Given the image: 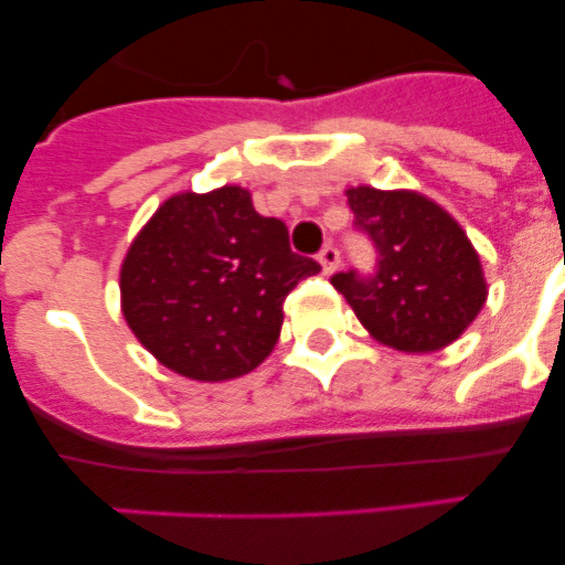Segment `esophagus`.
Wrapping results in <instances>:
<instances>
[{"mask_svg":"<svg viewBox=\"0 0 565 565\" xmlns=\"http://www.w3.org/2000/svg\"><path fill=\"white\" fill-rule=\"evenodd\" d=\"M317 259L326 274H333L339 266H342V254H339V248L331 246V243H328V246H322V252H319Z\"/></svg>","mask_w":565,"mask_h":565,"instance_id":"obj_1","label":"esophagus"}]
</instances>
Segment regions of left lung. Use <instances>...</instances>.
<instances>
[{"label": "left lung", "mask_w": 565, "mask_h": 565, "mask_svg": "<svg viewBox=\"0 0 565 565\" xmlns=\"http://www.w3.org/2000/svg\"><path fill=\"white\" fill-rule=\"evenodd\" d=\"M353 228L373 243V271L331 286L379 342L427 353L456 342L487 299L481 259L450 214L416 192L348 189Z\"/></svg>", "instance_id": "obj_1"}]
</instances>
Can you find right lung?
<instances>
[{
  "label": "right lung",
  "mask_w": 565,
  "mask_h": 565,
  "mask_svg": "<svg viewBox=\"0 0 565 565\" xmlns=\"http://www.w3.org/2000/svg\"><path fill=\"white\" fill-rule=\"evenodd\" d=\"M317 271V259L291 252L286 223L254 212L246 189L174 194L124 259V317L174 373L226 382L271 353L282 302Z\"/></svg>",
  "instance_id": "1"
}]
</instances>
